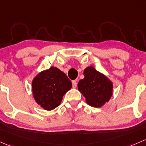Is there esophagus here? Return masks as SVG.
Masks as SVG:
<instances>
[{
	"instance_id": "34e87169",
	"label": "esophagus",
	"mask_w": 146,
	"mask_h": 146,
	"mask_svg": "<svg viewBox=\"0 0 146 146\" xmlns=\"http://www.w3.org/2000/svg\"><path fill=\"white\" fill-rule=\"evenodd\" d=\"M76 86H77V82L76 81H72V86L73 88H76Z\"/></svg>"
}]
</instances>
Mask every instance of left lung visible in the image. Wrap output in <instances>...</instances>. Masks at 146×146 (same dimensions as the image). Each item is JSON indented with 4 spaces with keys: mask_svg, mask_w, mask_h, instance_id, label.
<instances>
[{
    "mask_svg": "<svg viewBox=\"0 0 146 146\" xmlns=\"http://www.w3.org/2000/svg\"><path fill=\"white\" fill-rule=\"evenodd\" d=\"M84 79L78 83V89L85 97L87 104L100 108L112 97L113 84L106 76L91 66L84 70Z\"/></svg>",
    "mask_w": 146,
    "mask_h": 146,
    "instance_id": "8db88e82",
    "label": "left lung"
}]
</instances>
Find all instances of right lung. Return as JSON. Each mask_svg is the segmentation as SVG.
<instances>
[{
	"mask_svg": "<svg viewBox=\"0 0 146 146\" xmlns=\"http://www.w3.org/2000/svg\"><path fill=\"white\" fill-rule=\"evenodd\" d=\"M71 81L57 67H51L36 75L32 81L34 100L46 110L60 106L62 97L72 88Z\"/></svg>",
	"mask_w": 146,
	"mask_h": 146,
	"instance_id": "1",
	"label": "right lung"
}]
</instances>
